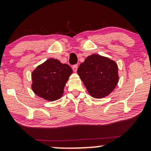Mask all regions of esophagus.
I'll list each match as a JSON object with an SVG mask.
<instances>
[{"label": "esophagus", "mask_w": 151, "mask_h": 151, "mask_svg": "<svg viewBox=\"0 0 151 151\" xmlns=\"http://www.w3.org/2000/svg\"><path fill=\"white\" fill-rule=\"evenodd\" d=\"M77 68H78V65H74L72 66V70L74 72H76L77 71Z\"/></svg>", "instance_id": "34e87169"}]
</instances>
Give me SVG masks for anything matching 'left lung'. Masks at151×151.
<instances>
[{
  "instance_id": "left-lung-1",
  "label": "left lung",
  "mask_w": 151,
  "mask_h": 151,
  "mask_svg": "<svg viewBox=\"0 0 151 151\" xmlns=\"http://www.w3.org/2000/svg\"><path fill=\"white\" fill-rule=\"evenodd\" d=\"M77 74L88 92L96 99L110 94L119 81L118 65L108 58L93 54L81 63Z\"/></svg>"
}]
</instances>
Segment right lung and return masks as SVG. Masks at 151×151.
I'll list each match as a JSON object with an SVG mask.
<instances>
[{
	"label": "right lung",
	"mask_w": 151,
	"mask_h": 151,
	"mask_svg": "<svg viewBox=\"0 0 151 151\" xmlns=\"http://www.w3.org/2000/svg\"><path fill=\"white\" fill-rule=\"evenodd\" d=\"M72 68L58 60L50 58L32 72V89L40 97L50 101L62 97Z\"/></svg>",
	"instance_id": "1"
}]
</instances>
